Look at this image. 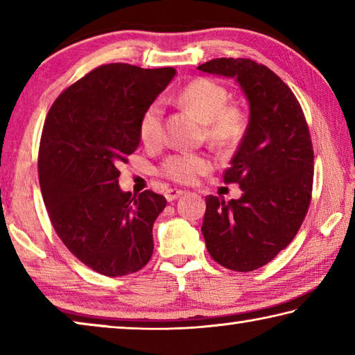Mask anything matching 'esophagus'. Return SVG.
I'll use <instances>...</instances> for the list:
<instances>
[{
    "mask_svg": "<svg viewBox=\"0 0 355 355\" xmlns=\"http://www.w3.org/2000/svg\"><path fill=\"white\" fill-rule=\"evenodd\" d=\"M183 194H186V191H184V189L171 188V189H167V191H166V199L169 200V202H172V200L178 199V197H182Z\"/></svg>",
    "mask_w": 355,
    "mask_h": 355,
    "instance_id": "obj_1",
    "label": "esophagus"
}]
</instances>
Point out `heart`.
Returning a JSON list of instances; mask_svg holds the SVG:
<instances>
[{
    "label": "heart",
    "mask_w": 355,
    "mask_h": 355,
    "mask_svg": "<svg viewBox=\"0 0 355 355\" xmlns=\"http://www.w3.org/2000/svg\"><path fill=\"white\" fill-rule=\"evenodd\" d=\"M177 105L196 114L207 123V135L219 146H232L243 136L245 114L236 105H227L228 92L219 83L208 78L191 81L173 98ZM163 135V106L153 101L139 120V136L146 146H156ZM211 169V159L207 155L178 152L167 156L161 172L178 183H191Z\"/></svg>",
    "instance_id": "1"
}]
</instances>
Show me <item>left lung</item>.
I'll list each match as a JSON object with an SVG mask.
<instances>
[{
  "label": "left lung",
  "mask_w": 355,
  "mask_h": 355,
  "mask_svg": "<svg viewBox=\"0 0 355 355\" xmlns=\"http://www.w3.org/2000/svg\"><path fill=\"white\" fill-rule=\"evenodd\" d=\"M197 69L233 78L249 103L248 128L224 173L243 194L230 202L208 196L202 224L213 260L249 272L284 250L307 214L313 184L309 127L291 89L264 65L219 58Z\"/></svg>",
  "instance_id": "8db88e82"
}]
</instances>
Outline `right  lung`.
<instances>
[{"label": "right lung", "instance_id": "add662e5", "mask_svg": "<svg viewBox=\"0 0 355 355\" xmlns=\"http://www.w3.org/2000/svg\"><path fill=\"white\" fill-rule=\"evenodd\" d=\"M177 70L106 64L59 95L39 148V182L58 236L107 277L133 274L153 254V224L166 199L119 186V166L141 142L139 120Z\"/></svg>", "mask_w": 355, "mask_h": 355}]
</instances>
